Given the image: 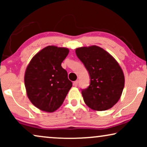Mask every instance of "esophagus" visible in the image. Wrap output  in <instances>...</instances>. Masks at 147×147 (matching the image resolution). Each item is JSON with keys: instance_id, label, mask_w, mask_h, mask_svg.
Here are the masks:
<instances>
[{"instance_id": "obj_1", "label": "esophagus", "mask_w": 147, "mask_h": 147, "mask_svg": "<svg viewBox=\"0 0 147 147\" xmlns=\"http://www.w3.org/2000/svg\"><path fill=\"white\" fill-rule=\"evenodd\" d=\"M74 86H78V80H76V81H75V82H74Z\"/></svg>"}]
</instances>
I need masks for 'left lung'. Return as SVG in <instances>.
<instances>
[{
    "label": "left lung",
    "instance_id": "left-lung-1",
    "mask_svg": "<svg viewBox=\"0 0 147 147\" xmlns=\"http://www.w3.org/2000/svg\"><path fill=\"white\" fill-rule=\"evenodd\" d=\"M76 53L90 77V86L82 91L86 104L98 111L111 108L119 100L124 86L120 65L109 53L96 45L77 48Z\"/></svg>",
    "mask_w": 147,
    "mask_h": 147
}]
</instances>
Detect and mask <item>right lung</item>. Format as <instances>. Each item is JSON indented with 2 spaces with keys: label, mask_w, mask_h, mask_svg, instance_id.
<instances>
[{
  "label": "right lung",
  "mask_w": 147,
  "mask_h": 147,
  "mask_svg": "<svg viewBox=\"0 0 147 147\" xmlns=\"http://www.w3.org/2000/svg\"><path fill=\"white\" fill-rule=\"evenodd\" d=\"M68 53L67 48L47 46L32 58L26 69L27 96L41 110L53 112L57 110L72 87L67 72L61 67Z\"/></svg>",
  "instance_id": "obj_1"
}]
</instances>
